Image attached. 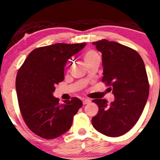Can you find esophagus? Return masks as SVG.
Masks as SVG:
<instances>
[{"label": "esophagus", "mask_w": 160, "mask_h": 160, "mask_svg": "<svg viewBox=\"0 0 160 160\" xmlns=\"http://www.w3.org/2000/svg\"><path fill=\"white\" fill-rule=\"evenodd\" d=\"M90 102V100L89 99H83L82 100V103L83 105H86V104H88V103Z\"/></svg>", "instance_id": "1"}]
</instances>
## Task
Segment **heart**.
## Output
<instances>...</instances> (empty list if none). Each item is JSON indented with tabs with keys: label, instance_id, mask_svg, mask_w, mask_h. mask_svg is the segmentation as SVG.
<instances>
[{
	"label": "heart",
	"instance_id": "1",
	"mask_svg": "<svg viewBox=\"0 0 160 160\" xmlns=\"http://www.w3.org/2000/svg\"><path fill=\"white\" fill-rule=\"evenodd\" d=\"M84 62L86 64L87 63L90 62H93V61L98 60V59H99V57H98V53H96L94 50H92V49H90V50H88L87 52H86V53L84 54Z\"/></svg>",
	"mask_w": 160,
	"mask_h": 160
}]
</instances>
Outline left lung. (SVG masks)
I'll list each match as a JSON object with an SVG mask.
<instances>
[{
  "instance_id": "left-lung-1",
  "label": "left lung",
  "mask_w": 160,
  "mask_h": 160,
  "mask_svg": "<svg viewBox=\"0 0 160 160\" xmlns=\"http://www.w3.org/2000/svg\"><path fill=\"white\" fill-rule=\"evenodd\" d=\"M102 53V81L111 86L114 102L94 99L98 112L92 118L93 127L109 137H118L135 125L148 101L149 83L146 68L135 50L115 42H92Z\"/></svg>"
}]
</instances>
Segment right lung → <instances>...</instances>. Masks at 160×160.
I'll use <instances>...</instances> for the list:
<instances>
[{"label": "right lung", "mask_w": 160, "mask_h": 160, "mask_svg": "<svg viewBox=\"0 0 160 160\" xmlns=\"http://www.w3.org/2000/svg\"><path fill=\"white\" fill-rule=\"evenodd\" d=\"M86 43H57L33 49L17 74L18 104L28 128L46 139L59 137L71 128L73 116L82 106L76 97L63 101L53 97L55 86L64 79L68 60Z\"/></svg>", "instance_id": "right-lung-1"}]
</instances>
